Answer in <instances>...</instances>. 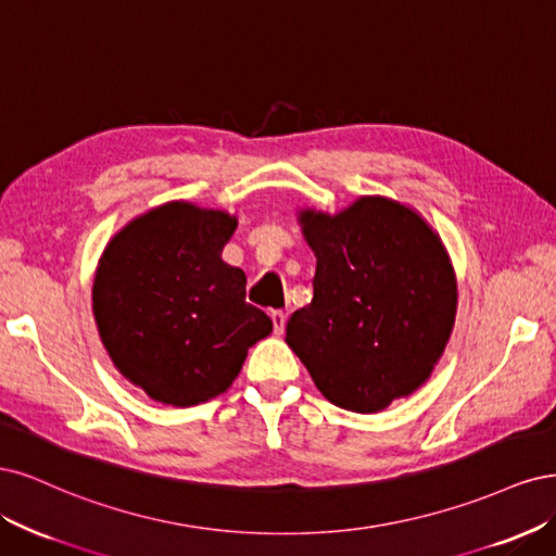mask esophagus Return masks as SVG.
I'll return each instance as SVG.
<instances>
[{
    "instance_id": "obj_1",
    "label": "esophagus",
    "mask_w": 556,
    "mask_h": 556,
    "mask_svg": "<svg viewBox=\"0 0 556 556\" xmlns=\"http://www.w3.org/2000/svg\"><path fill=\"white\" fill-rule=\"evenodd\" d=\"M270 318H273V326H275V334H281L283 328H286V314L283 312H273Z\"/></svg>"
}]
</instances>
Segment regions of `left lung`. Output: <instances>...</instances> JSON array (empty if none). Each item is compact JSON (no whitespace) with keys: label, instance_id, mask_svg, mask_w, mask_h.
Listing matches in <instances>:
<instances>
[{"label":"left lung","instance_id":"left-lung-1","mask_svg":"<svg viewBox=\"0 0 556 556\" xmlns=\"http://www.w3.org/2000/svg\"><path fill=\"white\" fill-rule=\"evenodd\" d=\"M298 222L316 256L314 298L289 318L286 344L328 402L379 414L429 379L451 339L453 263L418 212L383 195Z\"/></svg>","mask_w":556,"mask_h":556}]
</instances>
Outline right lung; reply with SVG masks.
Masks as SVG:
<instances>
[{
	"label": "right lung",
	"instance_id": "obj_1",
	"mask_svg": "<svg viewBox=\"0 0 556 556\" xmlns=\"http://www.w3.org/2000/svg\"><path fill=\"white\" fill-rule=\"evenodd\" d=\"M238 219L173 201L124 226L92 289L99 337L124 379L154 402L203 404L236 381L273 320L244 302L247 277L222 261Z\"/></svg>",
	"mask_w": 556,
	"mask_h": 556
}]
</instances>
